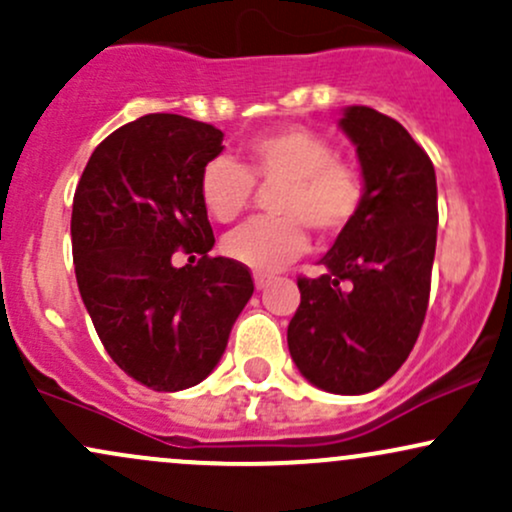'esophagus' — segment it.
I'll use <instances>...</instances> for the list:
<instances>
[{
    "instance_id": "34e87169",
    "label": "esophagus",
    "mask_w": 512,
    "mask_h": 512,
    "mask_svg": "<svg viewBox=\"0 0 512 512\" xmlns=\"http://www.w3.org/2000/svg\"><path fill=\"white\" fill-rule=\"evenodd\" d=\"M274 281V276L272 274H264V272H255V289L257 291H262V289H267L269 284H272Z\"/></svg>"
}]
</instances>
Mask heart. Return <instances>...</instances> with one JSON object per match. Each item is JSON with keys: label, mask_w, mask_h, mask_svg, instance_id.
Returning <instances> with one entry per match:
<instances>
[{"label": "heart", "mask_w": 512, "mask_h": 512, "mask_svg": "<svg viewBox=\"0 0 512 512\" xmlns=\"http://www.w3.org/2000/svg\"><path fill=\"white\" fill-rule=\"evenodd\" d=\"M257 187H272L267 219L231 233L223 250L255 272H274L308 250V231L334 238L358 219L368 197L366 175L337 158L334 146L305 127H279L245 142L240 163L214 158L199 175V197L214 221L233 223Z\"/></svg>", "instance_id": "b5f03b06"}]
</instances>
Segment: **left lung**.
Masks as SVG:
<instances>
[{
	"label": "left lung",
	"mask_w": 512,
	"mask_h": 512,
	"mask_svg": "<svg viewBox=\"0 0 512 512\" xmlns=\"http://www.w3.org/2000/svg\"><path fill=\"white\" fill-rule=\"evenodd\" d=\"M356 146L368 197L322 257L327 272L298 279L291 358L334 395L375 390L407 361L424 325L436 255L438 190L431 158L397 120L351 105L339 120Z\"/></svg>",
	"instance_id": "8db88e82"
}]
</instances>
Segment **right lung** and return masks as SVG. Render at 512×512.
Instances as JSON below:
<instances>
[{"mask_svg":"<svg viewBox=\"0 0 512 512\" xmlns=\"http://www.w3.org/2000/svg\"><path fill=\"white\" fill-rule=\"evenodd\" d=\"M223 132L151 113L105 137L74 192L79 293L110 358L156 392L202 383L223 356L255 284L245 264L209 257L214 231L199 175ZM178 249L203 255L172 267Z\"/></svg>","mask_w":512,"mask_h":512,"instance_id":"right-lung-1","label":"right lung"}]
</instances>
